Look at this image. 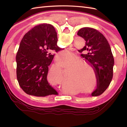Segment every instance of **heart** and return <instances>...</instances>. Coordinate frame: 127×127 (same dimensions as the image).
Listing matches in <instances>:
<instances>
[{
	"instance_id": "1",
	"label": "heart",
	"mask_w": 127,
	"mask_h": 127,
	"mask_svg": "<svg viewBox=\"0 0 127 127\" xmlns=\"http://www.w3.org/2000/svg\"><path fill=\"white\" fill-rule=\"evenodd\" d=\"M73 56V53L69 51H63L57 56L59 60L58 64L62 69H68V80L70 86L73 85L76 87H81L88 85L93 80H96V73L94 66L88 62L79 61L77 57L72 58L71 59L60 61L63 59H69ZM91 69L93 75L90 70Z\"/></svg>"
}]
</instances>
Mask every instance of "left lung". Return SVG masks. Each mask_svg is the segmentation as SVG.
<instances>
[{"label":"left lung","instance_id":"left-lung-1","mask_svg":"<svg viewBox=\"0 0 127 127\" xmlns=\"http://www.w3.org/2000/svg\"><path fill=\"white\" fill-rule=\"evenodd\" d=\"M77 35L86 41L81 52L87 54H82V56L94 66L98 79L97 88L92 95H99L109 87L112 79L114 58L111 47L103 35L94 28H82Z\"/></svg>","mask_w":127,"mask_h":127}]
</instances>
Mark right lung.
<instances>
[{
    "label": "right lung",
    "instance_id": "1",
    "mask_svg": "<svg viewBox=\"0 0 127 127\" xmlns=\"http://www.w3.org/2000/svg\"><path fill=\"white\" fill-rule=\"evenodd\" d=\"M53 27L44 23L34 27L21 40L16 57L19 85L28 95L46 96L57 94L47 80L48 66L55 54L62 50Z\"/></svg>",
    "mask_w": 127,
    "mask_h": 127
}]
</instances>
